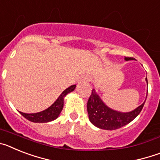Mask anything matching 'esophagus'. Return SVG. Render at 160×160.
<instances>
[{"mask_svg":"<svg viewBox=\"0 0 160 160\" xmlns=\"http://www.w3.org/2000/svg\"><path fill=\"white\" fill-rule=\"evenodd\" d=\"M90 77L89 75H83L81 78V81L82 82H90Z\"/></svg>","mask_w":160,"mask_h":160,"instance_id":"1","label":"esophagus"}]
</instances>
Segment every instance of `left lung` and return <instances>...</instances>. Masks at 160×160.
Here are the masks:
<instances>
[{
	"mask_svg": "<svg viewBox=\"0 0 160 160\" xmlns=\"http://www.w3.org/2000/svg\"><path fill=\"white\" fill-rule=\"evenodd\" d=\"M124 59L126 61H131L134 60L135 58L125 57ZM146 82L148 83L147 78ZM145 101L133 111L129 112H121L113 110L106 105L100 96L97 94L95 90L93 89L92 94L87 102V112H88L89 119L93 125L100 129L108 130V131L118 129L130 123L132 120L138 116V114L142 111Z\"/></svg>",
	"mask_w": 160,
	"mask_h": 160,
	"instance_id": "left-lung-1",
	"label": "left lung"
}]
</instances>
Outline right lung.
<instances>
[{"instance_id":"obj_1","label":"right lung","mask_w":160,"mask_h":160,"mask_svg":"<svg viewBox=\"0 0 160 160\" xmlns=\"http://www.w3.org/2000/svg\"><path fill=\"white\" fill-rule=\"evenodd\" d=\"M76 88V85H72L70 87L66 88L62 94L59 95L58 99L54 102L47 109L38 113L32 114H26L19 111L22 116L25 117L26 119L29 120L32 122H49L55 120L59 116L62 112L64 106V98L69 93L72 92Z\"/></svg>"}]
</instances>
